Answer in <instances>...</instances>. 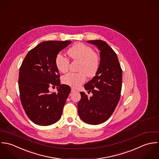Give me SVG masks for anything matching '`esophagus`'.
I'll list each match as a JSON object with an SVG mask.
<instances>
[{
  "mask_svg": "<svg viewBox=\"0 0 159 159\" xmlns=\"http://www.w3.org/2000/svg\"><path fill=\"white\" fill-rule=\"evenodd\" d=\"M77 90L74 89V88H71V92L72 93H74V92H76Z\"/></svg>",
  "mask_w": 159,
  "mask_h": 159,
  "instance_id": "34e87169",
  "label": "esophagus"
}]
</instances>
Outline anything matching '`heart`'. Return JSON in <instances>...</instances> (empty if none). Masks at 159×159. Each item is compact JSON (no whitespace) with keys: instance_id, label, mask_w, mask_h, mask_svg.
Instances as JSON below:
<instances>
[{"instance_id":"b5f03b06","label":"heart","mask_w":159,"mask_h":159,"mask_svg":"<svg viewBox=\"0 0 159 159\" xmlns=\"http://www.w3.org/2000/svg\"><path fill=\"white\" fill-rule=\"evenodd\" d=\"M70 57L79 61V72H69L62 77V82L68 86L76 88L84 83L87 75L89 77L95 76L99 67V58L89 46L82 43H78L72 46L68 51ZM55 64L58 69L61 72L67 71L69 60L61 54H58L55 59Z\"/></svg>"}]
</instances>
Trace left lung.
<instances>
[{
  "instance_id": "obj_1",
  "label": "left lung",
  "mask_w": 159,
  "mask_h": 159,
  "mask_svg": "<svg viewBox=\"0 0 159 159\" xmlns=\"http://www.w3.org/2000/svg\"><path fill=\"white\" fill-rule=\"evenodd\" d=\"M100 50V63L95 76L84 85L89 98L81 92L78 102L80 119L90 125H98L106 121L114 112L120 98L122 70L117 56L112 48L101 40H87Z\"/></svg>"
}]
</instances>
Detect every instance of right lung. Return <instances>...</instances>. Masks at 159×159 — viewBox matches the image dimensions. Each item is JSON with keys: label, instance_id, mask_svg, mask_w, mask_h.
<instances>
[{"label": "right lung", "instance_id": "1", "mask_svg": "<svg viewBox=\"0 0 159 159\" xmlns=\"http://www.w3.org/2000/svg\"><path fill=\"white\" fill-rule=\"evenodd\" d=\"M70 43L69 40L43 42L28 53L21 65L20 100L26 115L37 125H50L61 119L70 88L60 84L55 59ZM50 86L57 87V93L49 92Z\"/></svg>", "mask_w": 159, "mask_h": 159}]
</instances>
